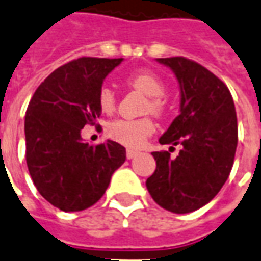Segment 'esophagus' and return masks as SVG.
Listing matches in <instances>:
<instances>
[{
  "label": "esophagus",
  "instance_id": "1",
  "mask_svg": "<svg viewBox=\"0 0 261 261\" xmlns=\"http://www.w3.org/2000/svg\"><path fill=\"white\" fill-rule=\"evenodd\" d=\"M125 155H127V158H128V160H133L134 156L138 155V151H134V149H127Z\"/></svg>",
  "mask_w": 261,
  "mask_h": 261
}]
</instances>
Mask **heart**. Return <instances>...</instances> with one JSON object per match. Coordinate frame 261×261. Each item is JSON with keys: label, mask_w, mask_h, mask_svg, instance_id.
Returning <instances> with one entry per match:
<instances>
[{"label": "heart", "mask_w": 261, "mask_h": 261, "mask_svg": "<svg viewBox=\"0 0 261 261\" xmlns=\"http://www.w3.org/2000/svg\"><path fill=\"white\" fill-rule=\"evenodd\" d=\"M128 83L149 96L148 103L145 106V112L154 113L156 116L164 113L165 101L162 97L165 96L167 89H165L164 82L160 79V76H156L154 72H149V70H138L128 77ZM97 101H99L101 112L106 114L112 113L116 109L114 90L107 85L101 86L99 90V96H97ZM106 131H107V136L114 141L130 148H140L145 144L147 138L151 134H154L155 123L151 117L137 118V120L120 118L107 125Z\"/></svg>", "instance_id": "b5f03b06"}]
</instances>
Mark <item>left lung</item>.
Returning a JSON list of instances; mask_svg holds the SVG:
<instances>
[{"label": "left lung", "mask_w": 261, "mask_h": 261, "mask_svg": "<svg viewBox=\"0 0 261 261\" xmlns=\"http://www.w3.org/2000/svg\"><path fill=\"white\" fill-rule=\"evenodd\" d=\"M156 61L174 70L181 86V113L160 144L182 148L175 158L168 151L152 152L156 168L147 189L169 212H194L218 195L232 171L238 147L234 103L225 83L198 62L184 56Z\"/></svg>", "instance_id": "8db88e82"}]
</instances>
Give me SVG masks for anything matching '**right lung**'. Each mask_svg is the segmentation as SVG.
I'll list each match as a JSON object with an SVG mask.
<instances>
[{
    "label": "right lung",
    "instance_id": "1",
    "mask_svg": "<svg viewBox=\"0 0 261 261\" xmlns=\"http://www.w3.org/2000/svg\"><path fill=\"white\" fill-rule=\"evenodd\" d=\"M79 58L62 65L36 89L25 114L27 165L38 192L63 212L93 206L105 195L113 172L125 161L116 141L90 145L80 131L96 124L103 80L121 63Z\"/></svg>",
    "mask_w": 261,
    "mask_h": 261
}]
</instances>
